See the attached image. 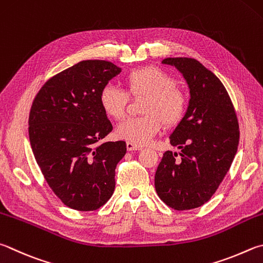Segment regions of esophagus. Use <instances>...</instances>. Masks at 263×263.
<instances>
[{
  "label": "esophagus",
  "instance_id": "esophagus-1",
  "mask_svg": "<svg viewBox=\"0 0 263 263\" xmlns=\"http://www.w3.org/2000/svg\"><path fill=\"white\" fill-rule=\"evenodd\" d=\"M126 148H127L128 152H132V151H140V149H141L140 146H136V145L131 144V142H126Z\"/></svg>",
  "mask_w": 263,
  "mask_h": 263
}]
</instances>
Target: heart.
I'll return each mask as SVG.
<instances>
[{
    "instance_id": "1",
    "label": "heart",
    "mask_w": 263,
    "mask_h": 263,
    "mask_svg": "<svg viewBox=\"0 0 263 263\" xmlns=\"http://www.w3.org/2000/svg\"><path fill=\"white\" fill-rule=\"evenodd\" d=\"M126 93L107 85L100 90V107L108 117L121 121L126 114L128 97L141 99L142 116L126 119L118 125L116 136L136 146H144L161 130L177 126L187 111L189 100L183 89L176 86V80L157 66H144L128 72L124 78Z\"/></svg>"
}]
</instances>
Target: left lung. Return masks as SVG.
Returning a JSON list of instances; mask_svg holds the SVG:
<instances>
[{"instance_id": "left-lung-1", "label": "left lung", "mask_w": 263, "mask_h": 263, "mask_svg": "<svg viewBox=\"0 0 263 263\" xmlns=\"http://www.w3.org/2000/svg\"><path fill=\"white\" fill-rule=\"evenodd\" d=\"M162 63L183 73L191 99L184 119L170 136L180 159H176L177 153H164L155 190L166 206L189 211L206 203L226 177L239 144V124L224 85L199 61L169 57Z\"/></svg>"}]
</instances>
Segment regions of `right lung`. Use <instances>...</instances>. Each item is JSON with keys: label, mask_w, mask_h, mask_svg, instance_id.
I'll return each mask as SVG.
<instances>
[{"label": "right lung", "mask_w": 263, "mask_h": 263, "mask_svg": "<svg viewBox=\"0 0 263 263\" xmlns=\"http://www.w3.org/2000/svg\"><path fill=\"white\" fill-rule=\"evenodd\" d=\"M119 72L111 62L82 61L47 80L33 100V154L52 192L76 211H97L115 190V169L126 145L98 144L112 131L99 94Z\"/></svg>", "instance_id": "add662e5"}]
</instances>
